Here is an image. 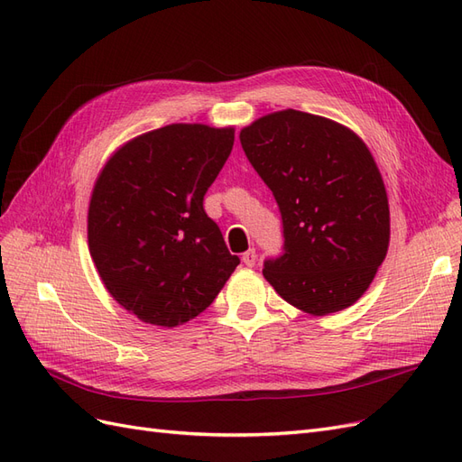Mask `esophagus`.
Instances as JSON below:
<instances>
[{
  "mask_svg": "<svg viewBox=\"0 0 462 462\" xmlns=\"http://www.w3.org/2000/svg\"><path fill=\"white\" fill-rule=\"evenodd\" d=\"M256 260H258V254H256L254 248L246 250V253L243 254V262H245V265H248V268H253V265L256 263Z\"/></svg>",
  "mask_w": 462,
  "mask_h": 462,
  "instance_id": "34e87169",
  "label": "esophagus"
}]
</instances>
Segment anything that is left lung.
Returning a JSON list of instances; mask_svg holds the SVG:
<instances>
[{"label": "left lung", "mask_w": 462, "mask_h": 462, "mask_svg": "<svg viewBox=\"0 0 462 462\" xmlns=\"http://www.w3.org/2000/svg\"><path fill=\"white\" fill-rule=\"evenodd\" d=\"M241 146L282 214L283 253L263 260V277L316 316L356 302L389 245L387 194L366 144L331 119L285 109L245 127Z\"/></svg>", "instance_id": "8db88e82"}]
</instances>
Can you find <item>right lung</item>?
<instances>
[{
	"label": "right lung",
	"instance_id": "1",
	"mask_svg": "<svg viewBox=\"0 0 462 462\" xmlns=\"http://www.w3.org/2000/svg\"><path fill=\"white\" fill-rule=\"evenodd\" d=\"M235 131L167 125L106 163L88 208V246L109 295L146 324L173 328L204 312L241 263L204 197Z\"/></svg>",
	"mask_w": 462,
	"mask_h": 462
}]
</instances>
